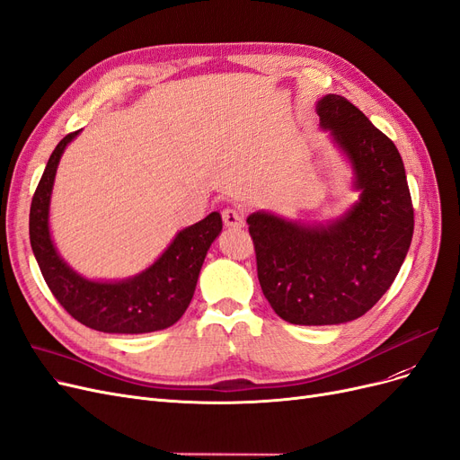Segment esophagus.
Here are the masks:
<instances>
[{
  "label": "esophagus",
  "instance_id": "1",
  "mask_svg": "<svg viewBox=\"0 0 460 460\" xmlns=\"http://www.w3.org/2000/svg\"><path fill=\"white\" fill-rule=\"evenodd\" d=\"M221 217H224V224L227 227H233V229L244 227V212L241 208H236V206L226 208L224 212H221Z\"/></svg>",
  "mask_w": 460,
  "mask_h": 460
}]
</instances>
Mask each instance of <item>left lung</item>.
<instances>
[{
  "label": "left lung",
  "mask_w": 460,
  "mask_h": 460,
  "mask_svg": "<svg viewBox=\"0 0 460 460\" xmlns=\"http://www.w3.org/2000/svg\"><path fill=\"white\" fill-rule=\"evenodd\" d=\"M317 114L351 160L359 202L329 227L263 212L246 219L263 296L292 324L365 315L402 270L414 229L405 166L394 141L342 95H324Z\"/></svg>",
  "instance_id": "obj_1"
}]
</instances>
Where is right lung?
<instances>
[{"instance_id":"add662e5","label":"right lung","mask_w":460,"mask_h":460,"mask_svg":"<svg viewBox=\"0 0 460 460\" xmlns=\"http://www.w3.org/2000/svg\"><path fill=\"white\" fill-rule=\"evenodd\" d=\"M78 136L68 133L55 146L31 204V244L40 271L57 302L70 317L93 331L141 334L172 327L189 307L202 261L221 231V216L212 212L177 233L173 243L149 270L122 283H95L74 273L58 258L49 234V197L65 146Z\"/></svg>"}]
</instances>
